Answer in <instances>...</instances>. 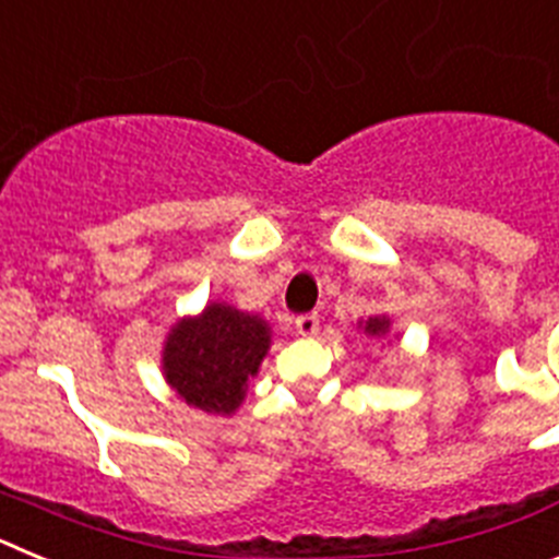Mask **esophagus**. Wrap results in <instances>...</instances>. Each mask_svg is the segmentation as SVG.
<instances>
[{
    "label": "esophagus",
    "mask_w": 559,
    "mask_h": 559,
    "mask_svg": "<svg viewBox=\"0 0 559 559\" xmlns=\"http://www.w3.org/2000/svg\"><path fill=\"white\" fill-rule=\"evenodd\" d=\"M296 333L305 335V338H310V335L319 333V316L316 313H302V316H296Z\"/></svg>",
    "instance_id": "1"
}]
</instances>
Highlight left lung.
<instances>
[{
  "label": "left lung",
  "instance_id": "left-lung-1",
  "mask_svg": "<svg viewBox=\"0 0 559 559\" xmlns=\"http://www.w3.org/2000/svg\"><path fill=\"white\" fill-rule=\"evenodd\" d=\"M364 333L374 335V338L386 335L389 333V319H386V316H372V319H367V324H364Z\"/></svg>",
  "mask_w": 559,
  "mask_h": 559
}]
</instances>
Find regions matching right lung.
Instances as JSON below:
<instances>
[{
	"label": "right lung",
	"mask_w": 559,
	"mask_h": 559,
	"mask_svg": "<svg viewBox=\"0 0 559 559\" xmlns=\"http://www.w3.org/2000/svg\"><path fill=\"white\" fill-rule=\"evenodd\" d=\"M271 347V328L260 316L210 302L201 316L181 319L162 353L165 380L187 406L229 417L246 397Z\"/></svg>",
	"instance_id": "obj_1"
}]
</instances>
